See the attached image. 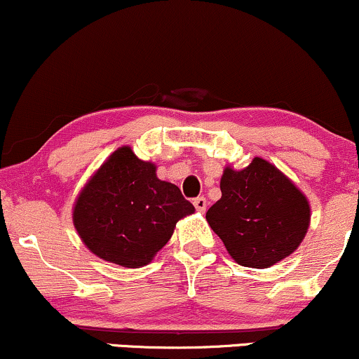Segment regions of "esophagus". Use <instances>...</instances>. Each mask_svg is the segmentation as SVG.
<instances>
[{
    "label": "esophagus",
    "mask_w": 359,
    "mask_h": 359,
    "mask_svg": "<svg viewBox=\"0 0 359 359\" xmlns=\"http://www.w3.org/2000/svg\"><path fill=\"white\" fill-rule=\"evenodd\" d=\"M194 207H196L198 212H205V209H207L205 197H196V198H194Z\"/></svg>",
    "instance_id": "esophagus-1"
}]
</instances>
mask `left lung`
I'll return each instance as SVG.
<instances>
[{
	"label": "left lung",
	"instance_id": "1",
	"mask_svg": "<svg viewBox=\"0 0 359 359\" xmlns=\"http://www.w3.org/2000/svg\"><path fill=\"white\" fill-rule=\"evenodd\" d=\"M221 192L205 219L237 264L264 269L299 248L308 198L273 163L256 157L243 170L226 167Z\"/></svg>",
	"mask_w": 359,
	"mask_h": 359
}]
</instances>
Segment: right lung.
Returning a JSON list of instances; mask_svg holds the SVG:
<instances>
[{
	"mask_svg": "<svg viewBox=\"0 0 359 359\" xmlns=\"http://www.w3.org/2000/svg\"><path fill=\"white\" fill-rule=\"evenodd\" d=\"M177 185L122 147L98 168L76 198L73 224L86 248L123 267L149 264L168 243L177 221L194 212Z\"/></svg>",
	"mask_w": 359,
	"mask_h": 359,
	"instance_id": "add662e5",
	"label": "right lung"
}]
</instances>
